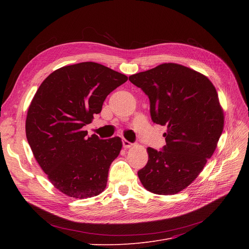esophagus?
Listing matches in <instances>:
<instances>
[{"label":"esophagus","instance_id":"1","mask_svg":"<svg viewBox=\"0 0 249 249\" xmlns=\"http://www.w3.org/2000/svg\"><path fill=\"white\" fill-rule=\"evenodd\" d=\"M122 144H123V147H125V148H130V147H132V145H133L131 142H129L126 139H122Z\"/></svg>","mask_w":249,"mask_h":249}]
</instances>
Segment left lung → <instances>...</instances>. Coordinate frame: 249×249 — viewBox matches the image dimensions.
I'll return each instance as SVG.
<instances>
[{
  "mask_svg": "<svg viewBox=\"0 0 249 249\" xmlns=\"http://www.w3.org/2000/svg\"><path fill=\"white\" fill-rule=\"evenodd\" d=\"M129 81L148 96L152 121L167 127L166 145L147 148L139 179L153 194L175 195L192 184L217 147L224 127L217 90L207 76L177 63L160 64Z\"/></svg>",
  "mask_w": 249,
  "mask_h": 249,
  "instance_id": "1",
  "label": "left lung"
}]
</instances>
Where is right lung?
<instances>
[{
    "label": "right lung",
    "mask_w": 249,
    "mask_h": 249,
    "mask_svg": "<svg viewBox=\"0 0 249 249\" xmlns=\"http://www.w3.org/2000/svg\"><path fill=\"white\" fill-rule=\"evenodd\" d=\"M127 80L125 74L87 61L54 71L38 88L26 118V137L36 161L61 193L87 199L106 188L121 138L87 137L83 127Z\"/></svg>",
    "instance_id": "right-lung-1"
}]
</instances>
